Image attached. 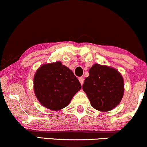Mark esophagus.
Returning a JSON list of instances; mask_svg holds the SVG:
<instances>
[{"instance_id":"obj_1","label":"esophagus","mask_w":147,"mask_h":147,"mask_svg":"<svg viewBox=\"0 0 147 147\" xmlns=\"http://www.w3.org/2000/svg\"><path fill=\"white\" fill-rule=\"evenodd\" d=\"M79 82H80V84H84V77H79Z\"/></svg>"}]
</instances>
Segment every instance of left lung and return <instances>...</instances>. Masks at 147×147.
Returning <instances> with one entry per match:
<instances>
[{"label": "left lung", "mask_w": 147, "mask_h": 147, "mask_svg": "<svg viewBox=\"0 0 147 147\" xmlns=\"http://www.w3.org/2000/svg\"><path fill=\"white\" fill-rule=\"evenodd\" d=\"M82 88L94 109L109 111L121 102L124 95V80L115 69L95 64L89 70Z\"/></svg>", "instance_id": "obj_1"}]
</instances>
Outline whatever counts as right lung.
Masks as SVG:
<instances>
[{
  "mask_svg": "<svg viewBox=\"0 0 147 147\" xmlns=\"http://www.w3.org/2000/svg\"><path fill=\"white\" fill-rule=\"evenodd\" d=\"M81 88L72 70L59 61L43 65L34 78L37 99L50 110H60L68 106Z\"/></svg>",
  "mask_w": 147,
  "mask_h": 147,
  "instance_id": "add662e5",
  "label": "right lung"
}]
</instances>
